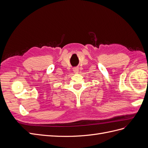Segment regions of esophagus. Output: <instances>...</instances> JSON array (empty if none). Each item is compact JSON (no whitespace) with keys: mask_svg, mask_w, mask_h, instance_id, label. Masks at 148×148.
<instances>
[{"mask_svg":"<svg viewBox=\"0 0 148 148\" xmlns=\"http://www.w3.org/2000/svg\"><path fill=\"white\" fill-rule=\"evenodd\" d=\"M73 71H74V73H78V71H79L78 68H77V67H75V68L73 69Z\"/></svg>","mask_w":148,"mask_h":148,"instance_id":"obj_1","label":"esophagus"}]
</instances>
